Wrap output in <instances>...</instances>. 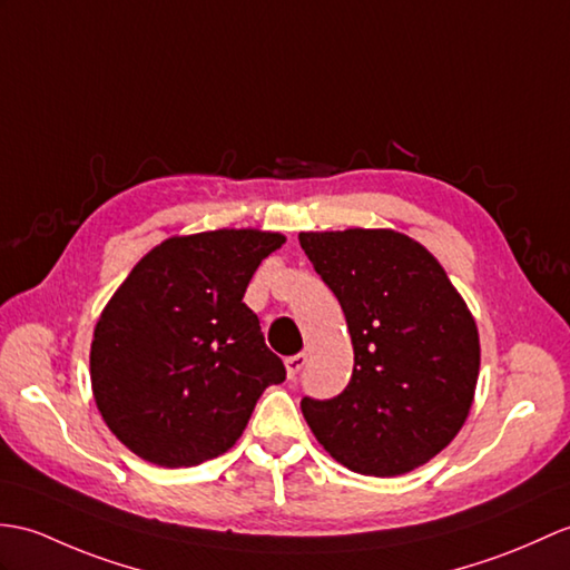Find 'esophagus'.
<instances>
[{"mask_svg": "<svg viewBox=\"0 0 570 570\" xmlns=\"http://www.w3.org/2000/svg\"><path fill=\"white\" fill-rule=\"evenodd\" d=\"M306 362H308V356L303 354V352L294 354V356H286V374H288V379H296L301 368L306 366Z\"/></svg>", "mask_w": 570, "mask_h": 570, "instance_id": "esophagus-1", "label": "esophagus"}]
</instances>
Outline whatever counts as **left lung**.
I'll return each mask as SVG.
<instances>
[{
    "label": "left lung",
    "mask_w": 570,
    "mask_h": 570,
    "mask_svg": "<svg viewBox=\"0 0 570 570\" xmlns=\"http://www.w3.org/2000/svg\"><path fill=\"white\" fill-rule=\"evenodd\" d=\"M340 301L354 347L347 389L301 401L315 440L342 466L401 475L454 440L479 381V330L442 264L393 230L301 233Z\"/></svg>",
    "instance_id": "left-lung-1"
}]
</instances>
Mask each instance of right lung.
Returning <instances> with one entry per match:
<instances>
[{"instance_id":"1","label":"right lung","mask_w":570,"mask_h":570,"mask_svg":"<svg viewBox=\"0 0 570 570\" xmlns=\"http://www.w3.org/2000/svg\"><path fill=\"white\" fill-rule=\"evenodd\" d=\"M284 235L210 230L145 255L104 308L91 389L109 430L157 466H196L237 442L262 391L286 379L243 296Z\"/></svg>"}]
</instances>
